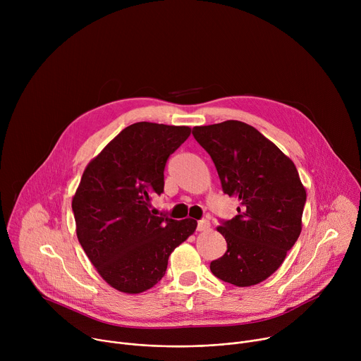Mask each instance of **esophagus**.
Listing matches in <instances>:
<instances>
[{"instance_id": "34e87169", "label": "esophagus", "mask_w": 361, "mask_h": 361, "mask_svg": "<svg viewBox=\"0 0 361 361\" xmlns=\"http://www.w3.org/2000/svg\"><path fill=\"white\" fill-rule=\"evenodd\" d=\"M209 228H210V221L209 220H200L197 223V230L198 231H205V230H209Z\"/></svg>"}]
</instances>
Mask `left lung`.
Returning <instances> with one entry per match:
<instances>
[{"mask_svg": "<svg viewBox=\"0 0 361 361\" xmlns=\"http://www.w3.org/2000/svg\"><path fill=\"white\" fill-rule=\"evenodd\" d=\"M197 142L210 154L223 192L240 201L231 220L217 228L227 251L212 262V273L248 287L270 277L301 233L305 190L294 163L254 127L228 120L194 127Z\"/></svg>", "mask_w": 361, "mask_h": 361, "instance_id": "obj_1", "label": "left lung"}]
</instances>
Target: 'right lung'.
I'll return each instance as SVG.
<instances>
[{"label":"right lung","mask_w":361,"mask_h":361,"mask_svg":"<svg viewBox=\"0 0 361 361\" xmlns=\"http://www.w3.org/2000/svg\"><path fill=\"white\" fill-rule=\"evenodd\" d=\"M188 127L135 123L87 166L73 198L77 237L99 276L118 291L137 294L166 274L169 257L197 221L149 212L164 191L169 157L188 138Z\"/></svg>","instance_id":"right-lung-1"}]
</instances>
